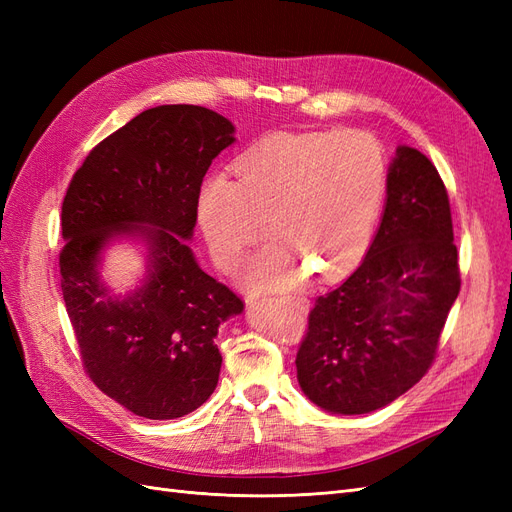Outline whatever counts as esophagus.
Wrapping results in <instances>:
<instances>
[{
  "instance_id": "esophagus-1",
  "label": "esophagus",
  "mask_w": 512,
  "mask_h": 512,
  "mask_svg": "<svg viewBox=\"0 0 512 512\" xmlns=\"http://www.w3.org/2000/svg\"><path fill=\"white\" fill-rule=\"evenodd\" d=\"M288 303L294 305V307H299V309H305V307H307V301L301 299V297H292V299H288Z\"/></svg>"
}]
</instances>
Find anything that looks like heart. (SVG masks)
I'll use <instances>...</instances> for the list:
<instances>
[{"instance_id": "obj_1", "label": "heart", "mask_w": 512, "mask_h": 512, "mask_svg": "<svg viewBox=\"0 0 512 512\" xmlns=\"http://www.w3.org/2000/svg\"><path fill=\"white\" fill-rule=\"evenodd\" d=\"M235 181L213 177L198 220L215 265L235 269L265 235L273 241L245 273L265 290H292L307 275L333 277L369 241L386 183L382 145L369 132L273 134L237 158Z\"/></svg>"}]
</instances>
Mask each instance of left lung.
Here are the masks:
<instances>
[{
    "mask_svg": "<svg viewBox=\"0 0 512 512\" xmlns=\"http://www.w3.org/2000/svg\"><path fill=\"white\" fill-rule=\"evenodd\" d=\"M459 288L444 181L421 151L401 145L363 262L309 312L294 361L303 393L333 414H367L391 404L436 359Z\"/></svg>",
    "mask_w": 512,
    "mask_h": 512,
    "instance_id": "obj_1",
    "label": "left lung"
}]
</instances>
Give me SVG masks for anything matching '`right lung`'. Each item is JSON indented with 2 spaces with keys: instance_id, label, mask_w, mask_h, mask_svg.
Returning <instances> with one entry per match:
<instances>
[{
  "instance_id": "add662e5",
  "label": "right lung",
  "mask_w": 512,
  "mask_h": 512,
  "mask_svg": "<svg viewBox=\"0 0 512 512\" xmlns=\"http://www.w3.org/2000/svg\"><path fill=\"white\" fill-rule=\"evenodd\" d=\"M235 143V126L205 106L164 104L89 151L61 205V294L81 361L98 389L136 416L194 412L218 386L220 324L243 301L190 250L203 177ZM117 236L148 245V275L126 298L99 280Z\"/></svg>"
}]
</instances>
